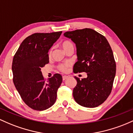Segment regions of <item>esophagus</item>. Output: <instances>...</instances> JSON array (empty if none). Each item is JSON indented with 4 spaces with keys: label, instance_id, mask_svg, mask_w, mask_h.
<instances>
[{
    "label": "esophagus",
    "instance_id": "esophagus-1",
    "mask_svg": "<svg viewBox=\"0 0 133 133\" xmlns=\"http://www.w3.org/2000/svg\"><path fill=\"white\" fill-rule=\"evenodd\" d=\"M68 78V76H62V80H63V81H64V80Z\"/></svg>",
    "mask_w": 133,
    "mask_h": 133
}]
</instances>
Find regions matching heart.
<instances>
[{"label":"heart","instance_id":"b5f03b06","mask_svg":"<svg viewBox=\"0 0 133 133\" xmlns=\"http://www.w3.org/2000/svg\"><path fill=\"white\" fill-rule=\"evenodd\" d=\"M61 46H62V48L63 49V50L64 51H65L67 49H69V48L73 47V45H72V43L70 42L69 41H64V42H63L62 43H61ZM52 49H50V51H49V55L52 54ZM69 66V63H65L64 64H60V65H58V69H59L61 71H62V72H65Z\"/></svg>","mask_w":133,"mask_h":133}]
</instances>
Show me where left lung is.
I'll use <instances>...</instances> for the list:
<instances>
[{"label": "left lung", "instance_id": "obj_1", "mask_svg": "<svg viewBox=\"0 0 133 133\" xmlns=\"http://www.w3.org/2000/svg\"><path fill=\"white\" fill-rule=\"evenodd\" d=\"M76 44L78 61L74 72H85L87 78L74 77L77 84L73 89L75 101L84 107H98L106 100L112 91L116 72L113 52L104 36L90 28L64 33Z\"/></svg>", "mask_w": 133, "mask_h": 133}]
</instances>
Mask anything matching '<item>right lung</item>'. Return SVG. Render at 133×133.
<instances>
[{
  "instance_id": "1",
  "label": "right lung",
  "mask_w": 133,
  "mask_h": 133,
  "mask_svg": "<svg viewBox=\"0 0 133 133\" xmlns=\"http://www.w3.org/2000/svg\"><path fill=\"white\" fill-rule=\"evenodd\" d=\"M61 33H34L28 36L13 58L14 86L24 103L34 110H46L56 101L62 76L55 74L45 81L41 69L49 62V51Z\"/></svg>"
}]
</instances>
